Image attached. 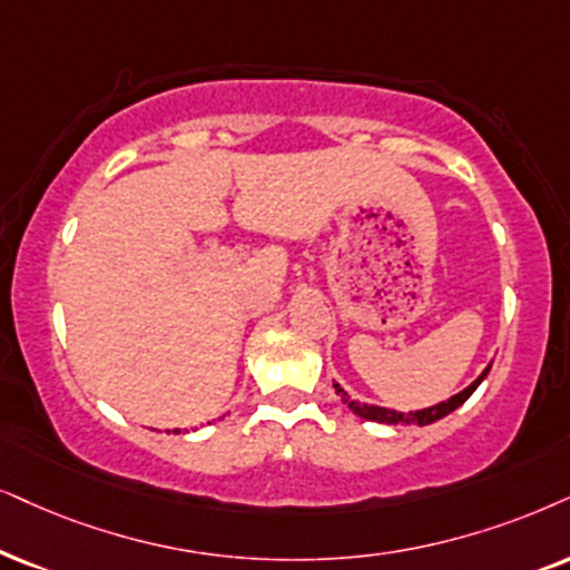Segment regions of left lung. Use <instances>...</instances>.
Returning a JSON list of instances; mask_svg holds the SVG:
<instances>
[{
    "label": "left lung",
    "mask_w": 570,
    "mask_h": 570,
    "mask_svg": "<svg viewBox=\"0 0 570 570\" xmlns=\"http://www.w3.org/2000/svg\"><path fill=\"white\" fill-rule=\"evenodd\" d=\"M489 368H492V363H489L487 368L481 371V376H479L476 381H473V384H468V386L463 389V392L452 394L450 400H444V402H436V405H431V407H423V410H407V413H400V410H392V407L368 405V402L352 400V394H350V392H344V389L338 386L336 381H334V389H336V394H338V397H342L344 405H347V407L352 410V413H355L357 417H365V421H376V423H384V426H410V423H415V426H429V423H434V421H439V417L450 415L452 410H458L460 405H463V402H465L468 397H471L473 392H476L481 381L487 379Z\"/></svg>",
    "instance_id": "left-lung-1"
}]
</instances>
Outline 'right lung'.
Instances as JSON below:
<instances>
[{"mask_svg":"<svg viewBox=\"0 0 570 570\" xmlns=\"http://www.w3.org/2000/svg\"><path fill=\"white\" fill-rule=\"evenodd\" d=\"M176 431H178V429H176Z\"/></svg>","mask_w":570,"mask_h":570,"instance_id":"1","label":"right lung"}]
</instances>
